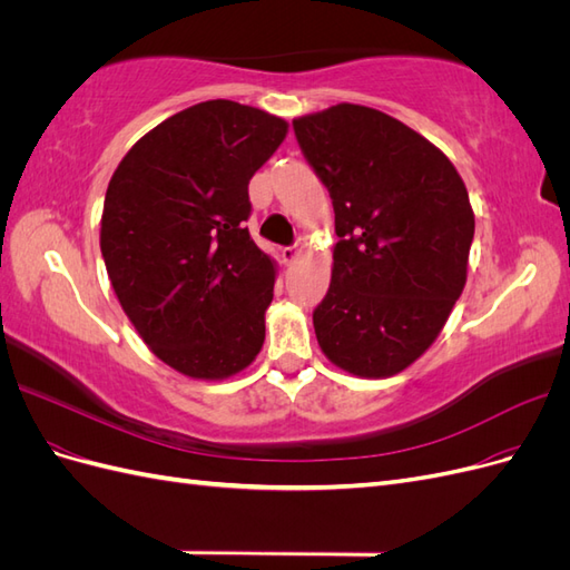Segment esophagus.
<instances>
[{
    "label": "esophagus",
    "mask_w": 570,
    "mask_h": 570,
    "mask_svg": "<svg viewBox=\"0 0 570 570\" xmlns=\"http://www.w3.org/2000/svg\"><path fill=\"white\" fill-rule=\"evenodd\" d=\"M299 252H302V249H299V245H292V247H283V249H281V256H283V262H285V264H292V262H295V258L299 256Z\"/></svg>",
    "instance_id": "34e87169"
}]
</instances>
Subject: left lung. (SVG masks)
<instances>
[{
    "label": "left lung",
    "mask_w": 570,
    "mask_h": 570,
    "mask_svg": "<svg viewBox=\"0 0 570 570\" xmlns=\"http://www.w3.org/2000/svg\"><path fill=\"white\" fill-rule=\"evenodd\" d=\"M327 187L337 245L314 308L323 354L358 377L411 366L465 285L475 218L454 164L377 109L337 105L292 120Z\"/></svg>",
    "instance_id": "1"
}]
</instances>
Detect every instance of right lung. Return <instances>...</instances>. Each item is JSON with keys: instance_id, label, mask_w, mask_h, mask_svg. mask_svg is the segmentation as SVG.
Here are the masks:
<instances>
[{"instance_id": "obj_1", "label": "right lung", "mask_w": 570, "mask_h": 570, "mask_svg": "<svg viewBox=\"0 0 570 570\" xmlns=\"http://www.w3.org/2000/svg\"><path fill=\"white\" fill-rule=\"evenodd\" d=\"M287 124L212 99L166 118L114 170L99 247L147 347L189 377L247 368L266 337L275 268L254 245L249 180Z\"/></svg>"}]
</instances>
